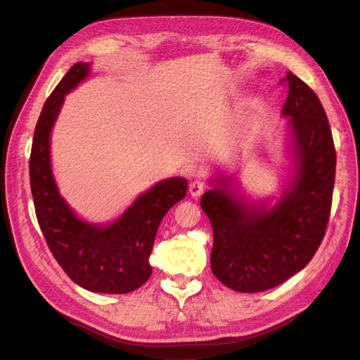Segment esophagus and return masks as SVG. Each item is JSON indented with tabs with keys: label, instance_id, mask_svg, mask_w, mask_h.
Instances as JSON below:
<instances>
[{
	"label": "esophagus",
	"instance_id": "obj_1",
	"mask_svg": "<svg viewBox=\"0 0 360 360\" xmlns=\"http://www.w3.org/2000/svg\"><path fill=\"white\" fill-rule=\"evenodd\" d=\"M205 182L200 181V179H193L191 181V184H188V193L192 195V197H200L205 192Z\"/></svg>",
	"mask_w": 360,
	"mask_h": 360
}]
</instances>
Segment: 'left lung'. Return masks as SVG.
<instances>
[{
	"instance_id": "1",
	"label": "left lung",
	"mask_w": 360,
	"mask_h": 360,
	"mask_svg": "<svg viewBox=\"0 0 360 360\" xmlns=\"http://www.w3.org/2000/svg\"><path fill=\"white\" fill-rule=\"evenodd\" d=\"M281 84L289 87L283 114L290 117L294 139V184L270 210H254L235 197L227 179L217 181L200 202L214 235L211 270L243 294L276 288L307 266L330 217L337 152L326 111L295 75L288 72Z\"/></svg>"
}]
</instances>
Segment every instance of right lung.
Returning a JSON list of instances; mask_svg holds the SVG:
<instances>
[{
	"instance_id": "right-lung-1",
	"label": "right lung",
	"mask_w": 360,
	"mask_h": 360,
	"mask_svg": "<svg viewBox=\"0 0 360 360\" xmlns=\"http://www.w3.org/2000/svg\"><path fill=\"white\" fill-rule=\"evenodd\" d=\"M89 68V63L72 65L42 106L30 155V184L42 235L66 275L87 290L127 294L150 278L157 229L168 210L186 197L187 181L158 182L111 225L84 222L70 210L52 176L51 131L65 95L87 77Z\"/></svg>"
}]
</instances>
